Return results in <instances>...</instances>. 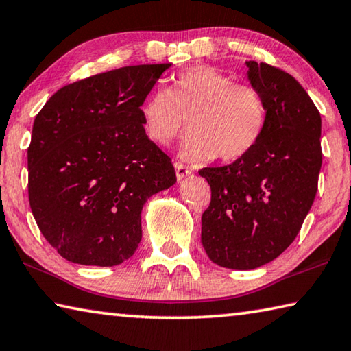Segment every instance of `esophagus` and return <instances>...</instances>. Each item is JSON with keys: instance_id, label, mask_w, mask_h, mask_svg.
<instances>
[{"instance_id": "34e87169", "label": "esophagus", "mask_w": 351, "mask_h": 351, "mask_svg": "<svg viewBox=\"0 0 351 351\" xmlns=\"http://www.w3.org/2000/svg\"><path fill=\"white\" fill-rule=\"evenodd\" d=\"M175 171H176V180L181 181L182 178H186L187 175L192 173V170H190L187 165H184L181 162H175Z\"/></svg>"}]
</instances>
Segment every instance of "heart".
<instances>
[{"instance_id":"b5f03b06","label":"heart","mask_w":351,"mask_h":351,"mask_svg":"<svg viewBox=\"0 0 351 351\" xmlns=\"http://www.w3.org/2000/svg\"><path fill=\"white\" fill-rule=\"evenodd\" d=\"M142 127L154 144L167 147L187 127L181 154L189 161L232 162L258 144L268 122L261 93L229 74L198 64L178 74L170 91L154 90L141 106Z\"/></svg>"}]
</instances>
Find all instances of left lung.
Masks as SVG:
<instances>
[{"mask_svg":"<svg viewBox=\"0 0 351 351\" xmlns=\"http://www.w3.org/2000/svg\"><path fill=\"white\" fill-rule=\"evenodd\" d=\"M246 64L268 108L265 133L245 158L199 170L212 192L201 243L213 263L230 269L263 266L294 241L322 167V121L306 91L280 68Z\"/></svg>","mask_w":351,"mask_h":351,"instance_id":"obj_1","label":"left lung"}]
</instances>
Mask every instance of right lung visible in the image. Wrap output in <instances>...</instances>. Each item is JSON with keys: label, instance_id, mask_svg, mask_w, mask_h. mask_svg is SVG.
<instances>
[{"label": "right lung", "instance_id": "add662e5", "mask_svg": "<svg viewBox=\"0 0 351 351\" xmlns=\"http://www.w3.org/2000/svg\"><path fill=\"white\" fill-rule=\"evenodd\" d=\"M170 63L96 74L58 90L35 116L27 148L32 215L73 263L116 266L142 239L141 212L176 182L142 127L141 106Z\"/></svg>", "mask_w": 351, "mask_h": 351}]
</instances>
